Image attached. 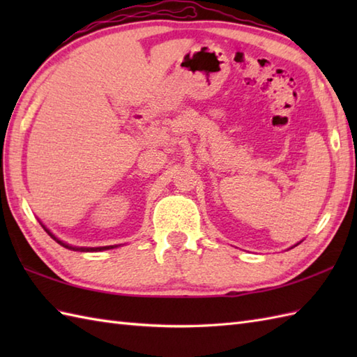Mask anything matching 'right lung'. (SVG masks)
<instances>
[{
	"instance_id": "add662e5",
	"label": "right lung",
	"mask_w": 357,
	"mask_h": 357,
	"mask_svg": "<svg viewBox=\"0 0 357 357\" xmlns=\"http://www.w3.org/2000/svg\"><path fill=\"white\" fill-rule=\"evenodd\" d=\"M43 225V224H41ZM43 229L47 231V234L49 236L52 238V239H55L59 245H63V247H66V248H69V250H75V252H102V250H112V248H116L118 245H105V247H73V245H69V244H66V242H63V241H59L55 234H53L50 230H47L45 229V227L43 225Z\"/></svg>"
}]
</instances>
